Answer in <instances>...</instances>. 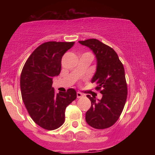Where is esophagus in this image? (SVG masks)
<instances>
[{
	"instance_id": "esophagus-1",
	"label": "esophagus",
	"mask_w": 155,
	"mask_h": 155,
	"mask_svg": "<svg viewBox=\"0 0 155 155\" xmlns=\"http://www.w3.org/2000/svg\"><path fill=\"white\" fill-rule=\"evenodd\" d=\"M76 96H77L78 98H80V97H82L84 95H83V94L81 93V92H76Z\"/></svg>"
}]
</instances>
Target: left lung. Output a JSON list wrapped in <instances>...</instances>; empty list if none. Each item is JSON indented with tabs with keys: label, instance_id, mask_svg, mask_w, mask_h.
Listing matches in <instances>:
<instances>
[{
	"label": "left lung",
	"instance_id": "obj_1",
	"mask_svg": "<svg viewBox=\"0 0 155 155\" xmlns=\"http://www.w3.org/2000/svg\"><path fill=\"white\" fill-rule=\"evenodd\" d=\"M93 51L97 60V69L92 79L96 90L103 95L101 100L90 95L91 107L86 112V122L95 129L110 127L120 118L127 95L124 69L116 51L95 38L79 41Z\"/></svg>",
	"mask_w": 155,
	"mask_h": 155
}]
</instances>
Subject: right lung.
Instances as JSON below:
<instances>
[{"label":"right lung","mask_w":155,"mask_h":155,"mask_svg":"<svg viewBox=\"0 0 155 155\" xmlns=\"http://www.w3.org/2000/svg\"><path fill=\"white\" fill-rule=\"evenodd\" d=\"M74 42L49 41L41 44L30 55L20 76L22 101L30 116L42 128L52 130L65 122V108L76 98L70 88L55 93L52 79L61 71L63 54Z\"/></svg>","instance_id":"1"}]
</instances>
